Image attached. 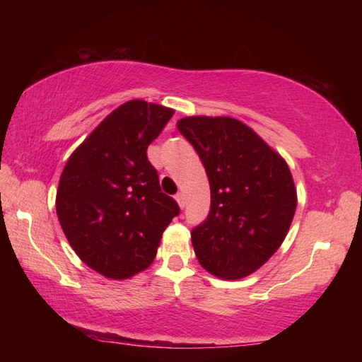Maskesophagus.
I'll return each instance as SVG.
<instances>
[{
  "label": "esophagus",
  "mask_w": 362,
  "mask_h": 362,
  "mask_svg": "<svg viewBox=\"0 0 362 362\" xmlns=\"http://www.w3.org/2000/svg\"><path fill=\"white\" fill-rule=\"evenodd\" d=\"M175 201H177V203H179V206L182 207V209H183V207H185V194H183V193H177L175 194Z\"/></svg>",
  "instance_id": "34e87169"
}]
</instances>
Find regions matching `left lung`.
<instances>
[{"mask_svg": "<svg viewBox=\"0 0 362 362\" xmlns=\"http://www.w3.org/2000/svg\"><path fill=\"white\" fill-rule=\"evenodd\" d=\"M206 169L211 211L192 243L204 269L241 279L283 244L297 207L289 166L244 122L188 116L177 122Z\"/></svg>", "mask_w": 362, "mask_h": 362, "instance_id": "obj_1", "label": "left lung"}]
</instances>
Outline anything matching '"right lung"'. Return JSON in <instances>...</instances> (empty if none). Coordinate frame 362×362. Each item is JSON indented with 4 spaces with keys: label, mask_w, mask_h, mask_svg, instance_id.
Segmentation results:
<instances>
[{
    "label": "right lung",
    "mask_w": 362,
    "mask_h": 362,
    "mask_svg": "<svg viewBox=\"0 0 362 362\" xmlns=\"http://www.w3.org/2000/svg\"><path fill=\"white\" fill-rule=\"evenodd\" d=\"M174 110L131 100L113 110L71 153L60 175L56 209L70 246L112 279L144 272L180 207L159 187L146 158Z\"/></svg>",
    "instance_id": "right-lung-1"
}]
</instances>
